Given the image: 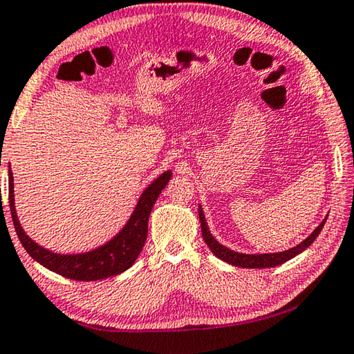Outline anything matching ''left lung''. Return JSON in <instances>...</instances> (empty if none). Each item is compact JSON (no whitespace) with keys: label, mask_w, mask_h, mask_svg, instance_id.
Wrapping results in <instances>:
<instances>
[{"label":"left lung","mask_w":354,"mask_h":354,"mask_svg":"<svg viewBox=\"0 0 354 354\" xmlns=\"http://www.w3.org/2000/svg\"><path fill=\"white\" fill-rule=\"evenodd\" d=\"M328 218V216H326ZM326 218L320 222V225L315 228V230L309 234L306 239H303L300 244H297L292 249L277 252V253H239L234 252L228 247L222 245L218 239H216L212 232H209L205 214H203V209L199 205V219H201V227H202V236L205 241L209 250L213 252V255L218 257L222 261H225L232 266H238V268H245V269H266V268H275V266H280L283 263L289 261L294 257L299 255L303 250H306L309 245L314 243V239L319 236L322 228H324Z\"/></svg>","instance_id":"1"}]
</instances>
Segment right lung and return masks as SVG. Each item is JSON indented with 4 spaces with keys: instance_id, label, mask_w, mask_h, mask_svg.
I'll return each mask as SVG.
<instances>
[{
    "instance_id": "1",
    "label": "right lung",
    "mask_w": 354,
    "mask_h": 354,
    "mask_svg": "<svg viewBox=\"0 0 354 354\" xmlns=\"http://www.w3.org/2000/svg\"><path fill=\"white\" fill-rule=\"evenodd\" d=\"M10 166V165H9ZM172 177L171 171H165L160 177L142 191L129 221L107 243L84 253H55L30 239L24 233L18 221L14 199V176L9 167V205L18 239L30 257L43 268L76 281H96L120 275L126 272L138 258L147 239V222L153 203Z\"/></svg>"
}]
</instances>
